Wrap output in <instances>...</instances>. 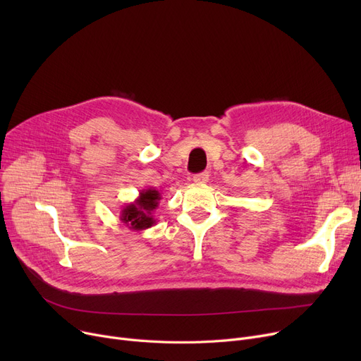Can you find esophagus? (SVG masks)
<instances>
[{"mask_svg":"<svg viewBox=\"0 0 361 361\" xmlns=\"http://www.w3.org/2000/svg\"><path fill=\"white\" fill-rule=\"evenodd\" d=\"M207 180H209V173H207V171H204V173H200V174H196L193 177V181L196 184H204V183H207Z\"/></svg>","mask_w":361,"mask_h":361,"instance_id":"obj_1","label":"esophagus"}]
</instances>
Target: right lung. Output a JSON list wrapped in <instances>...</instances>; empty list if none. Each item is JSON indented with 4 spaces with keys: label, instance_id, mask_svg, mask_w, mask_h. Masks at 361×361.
<instances>
[{
    "label": "right lung",
    "instance_id": "1",
    "mask_svg": "<svg viewBox=\"0 0 361 361\" xmlns=\"http://www.w3.org/2000/svg\"><path fill=\"white\" fill-rule=\"evenodd\" d=\"M161 193L157 188H146V190H140L139 197L127 203L120 214L121 222L128 226L130 230L142 231L146 228H150L157 224V219L154 216V211L158 207L161 200Z\"/></svg>",
    "mask_w": 361,
    "mask_h": 361
}]
</instances>
